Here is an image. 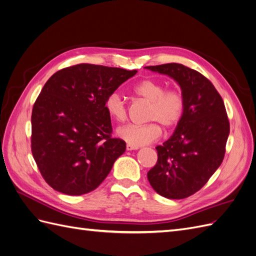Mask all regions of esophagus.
<instances>
[{
    "mask_svg": "<svg viewBox=\"0 0 256 256\" xmlns=\"http://www.w3.org/2000/svg\"><path fill=\"white\" fill-rule=\"evenodd\" d=\"M126 148H127V150H138V146H134V145H130V144H127L126 145Z\"/></svg>",
    "mask_w": 256,
    "mask_h": 256,
    "instance_id": "esophagus-1",
    "label": "esophagus"
}]
</instances>
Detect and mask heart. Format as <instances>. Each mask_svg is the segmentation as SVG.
<instances>
[{
	"label": "heart",
	"mask_w": 256,
	"mask_h": 256,
	"mask_svg": "<svg viewBox=\"0 0 256 256\" xmlns=\"http://www.w3.org/2000/svg\"><path fill=\"white\" fill-rule=\"evenodd\" d=\"M136 97L150 104L146 120L152 122L143 126L128 125L118 130V134L128 144L142 146L157 141L166 129H173L182 122L186 111V97L180 88H168L164 82L146 79L134 88ZM104 108L110 118L124 122L128 118V109L125 100L118 92L106 96Z\"/></svg>",
	"instance_id": "1"
}]
</instances>
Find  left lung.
<instances>
[{
	"label": "left lung",
	"mask_w": 256,
	"mask_h": 256,
	"mask_svg": "<svg viewBox=\"0 0 256 256\" xmlns=\"http://www.w3.org/2000/svg\"><path fill=\"white\" fill-rule=\"evenodd\" d=\"M173 78L186 97L184 115L175 132L156 147L157 164L147 173L152 189L166 198L194 194L222 164L230 134L223 99L202 74L182 64L146 66Z\"/></svg>",
	"instance_id": "1"
}]
</instances>
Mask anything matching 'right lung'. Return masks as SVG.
Masks as SVG:
<instances>
[{"instance_id": "1", "label": "right lung", "mask_w": 256, "mask_h": 256, "mask_svg": "<svg viewBox=\"0 0 256 256\" xmlns=\"http://www.w3.org/2000/svg\"><path fill=\"white\" fill-rule=\"evenodd\" d=\"M136 70L78 64L56 72L33 106L30 148L50 187L68 196L95 190L126 143L112 138L104 102Z\"/></svg>"}]
</instances>
